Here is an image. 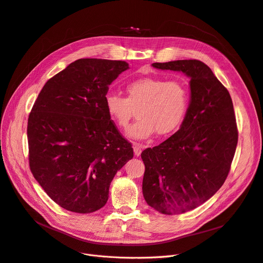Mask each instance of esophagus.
Here are the masks:
<instances>
[{
  "instance_id": "1",
  "label": "esophagus",
  "mask_w": 263,
  "mask_h": 263,
  "mask_svg": "<svg viewBox=\"0 0 263 263\" xmlns=\"http://www.w3.org/2000/svg\"><path fill=\"white\" fill-rule=\"evenodd\" d=\"M133 145H134V153H135V155L136 156H139L141 154V152H142L143 146L141 144H139V143H136V142Z\"/></svg>"
}]
</instances>
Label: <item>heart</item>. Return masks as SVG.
Listing matches in <instances>:
<instances>
[{
    "label": "heart",
    "mask_w": 263,
    "mask_h": 263,
    "mask_svg": "<svg viewBox=\"0 0 263 263\" xmlns=\"http://www.w3.org/2000/svg\"><path fill=\"white\" fill-rule=\"evenodd\" d=\"M126 97L109 93L105 107L109 118L120 128H126L138 109V120L126 135L134 139H145L156 132L171 134L182 124L190 106V91L181 80L159 77H141L126 84Z\"/></svg>",
    "instance_id": "b5f03b06"
}]
</instances>
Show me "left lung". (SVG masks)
Listing matches in <instances>:
<instances>
[{
  "label": "left lung",
  "mask_w": 263,
  "mask_h": 263,
  "mask_svg": "<svg viewBox=\"0 0 263 263\" xmlns=\"http://www.w3.org/2000/svg\"><path fill=\"white\" fill-rule=\"evenodd\" d=\"M152 66L186 74L191 98L180 129L141 153L142 193L146 203L161 214L185 213L208 201L227 179L237 144L233 104L228 90L201 61Z\"/></svg>",
  "instance_id": "obj_1"
}]
</instances>
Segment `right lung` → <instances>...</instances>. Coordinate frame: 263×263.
<instances>
[{"label": "right lung", "instance_id": "obj_1", "mask_svg": "<svg viewBox=\"0 0 263 263\" xmlns=\"http://www.w3.org/2000/svg\"><path fill=\"white\" fill-rule=\"evenodd\" d=\"M128 68L124 61H74L46 82L32 108L30 168L65 210L86 214L102 209L111 181L134 156L105 107L109 85Z\"/></svg>", "mask_w": 263, "mask_h": 263}]
</instances>
